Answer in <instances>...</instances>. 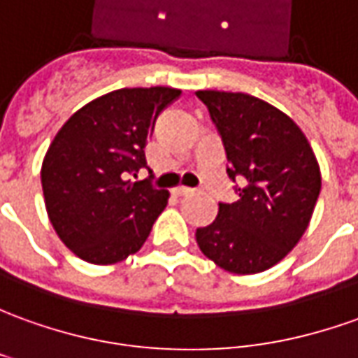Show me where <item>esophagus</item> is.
I'll return each mask as SVG.
<instances>
[{
  "label": "esophagus",
  "instance_id": "34e87169",
  "mask_svg": "<svg viewBox=\"0 0 358 358\" xmlns=\"http://www.w3.org/2000/svg\"><path fill=\"white\" fill-rule=\"evenodd\" d=\"M173 193L175 194H179V196H183V194H193L194 193V189H191V187H177V189H173Z\"/></svg>",
  "mask_w": 358,
  "mask_h": 358
}]
</instances>
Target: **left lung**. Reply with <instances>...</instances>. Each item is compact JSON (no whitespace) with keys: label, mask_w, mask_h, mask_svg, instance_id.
<instances>
[{"label":"left lung","mask_w":358,"mask_h":358,"mask_svg":"<svg viewBox=\"0 0 358 358\" xmlns=\"http://www.w3.org/2000/svg\"><path fill=\"white\" fill-rule=\"evenodd\" d=\"M226 150L236 203L218 204L194 238L228 273L255 275L277 265L306 231L322 189L314 150L292 118L248 93L196 91Z\"/></svg>","instance_id":"8db88e82"}]
</instances>
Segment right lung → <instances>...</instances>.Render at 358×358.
<instances>
[{
  "mask_svg": "<svg viewBox=\"0 0 358 358\" xmlns=\"http://www.w3.org/2000/svg\"><path fill=\"white\" fill-rule=\"evenodd\" d=\"M179 95L173 87L110 91L76 110L52 140L41 169L44 204L58 238L83 261L113 265L148 240L169 193L127 177L146 167L155 118Z\"/></svg>",
  "mask_w": 358,
  "mask_h": 358,
  "instance_id": "obj_1",
  "label": "right lung"
}]
</instances>
